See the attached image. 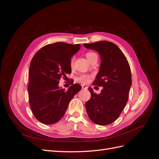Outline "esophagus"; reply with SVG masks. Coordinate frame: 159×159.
Instances as JSON below:
<instances>
[{"label":"esophagus","mask_w":159,"mask_h":159,"mask_svg":"<svg viewBox=\"0 0 159 159\" xmlns=\"http://www.w3.org/2000/svg\"><path fill=\"white\" fill-rule=\"evenodd\" d=\"M82 88L83 89H87V87H86V86H84V84L83 85H82Z\"/></svg>","instance_id":"1"}]
</instances>
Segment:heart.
Returning a JSON list of instances; mask_svg holds the SVG:
<instances>
[{"instance_id": "b5f03b06", "label": "heart", "mask_w": 159, "mask_h": 159, "mask_svg": "<svg viewBox=\"0 0 159 159\" xmlns=\"http://www.w3.org/2000/svg\"><path fill=\"white\" fill-rule=\"evenodd\" d=\"M95 55H97L95 53L93 52H87L85 55V56L87 57V60L91 61V60H92V58H93ZM74 66V60L72 59L71 61H70V67L72 68ZM91 76L90 75H82L79 76V77H77L76 78V81H78V82L80 83H85L87 82H88L89 80L91 79Z\"/></svg>"}]
</instances>
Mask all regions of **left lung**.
Returning <instances> with one entry per match:
<instances>
[{"label": "left lung", "instance_id": "8db88e82", "mask_svg": "<svg viewBox=\"0 0 159 159\" xmlns=\"http://www.w3.org/2000/svg\"><path fill=\"white\" fill-rule=\"evenodd\" d=\"M84 47L100 55L99 70L93 84L103 87L99 94L89 87L91 97L85 104L87 112L94 123L109 125L118 119L128 101L131 86L130 66L121 50L111 42L84 44Z\"/></svg>", "mask_w": 159, "mask_h": 159}]
</instances>
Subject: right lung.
I'll use <instances>...</instances> for the list:
<instances>
[{"mask_svg":"<svg viewBox=\"0 0 159 159\" xmlns=\"http://www.w3.org/2000/svg\"><path fill=\"white\" fill-rule=\"evenodd\" d=\"M80 45L63 42L42 47L30 62L28 87L30 106L36 119L45 125L57 123L64 116L69 102L81 89L73 84L67 91L59 87L61 77L71 73L70 61Z\"/></svg>","mask_w":159,"mask_h":159,"instance_id":"right-lung-1","label":"right lung"}]
</instances>
